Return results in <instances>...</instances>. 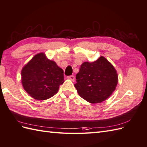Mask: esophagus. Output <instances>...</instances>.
Returning a JSON list of instances; mask_svg holds the SVG:
<instances>
[{
	"label": "esophagus",
	"mask_w": 147,
	"mask_h": 147,
	"mask_svg": "<svg viewBox=\"0 0 147 147\" xmlns=\"http://www.w3.org/2000/svg\"><path fill=\"white\" fill-rule=\"evenodd\" d=\"M68 78H69V79H70L71 80L74 81L75 80V76H70L68 77Z\"/></svg>",
	"instance_id": "esophagus-1"
}]
</instances>
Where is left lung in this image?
<instances>
[{
  "label": "left lung",
  "mask_w": 147,
  "mask_h": 147,
  "mask_svg": "<svg viewBox=\"0 0 147 147\" xmlns=\"http://www.w3.org/2000/svg\"><path fill=\"white\" fill-rule=\"evenodd\" d=\"M74 85L78 94L92 103L103 102L112 95L118 83L115 68L105 57H100L94 62H85L76 75Z\"/></svg>",
  "instance_id": "1"
}]
</instances>
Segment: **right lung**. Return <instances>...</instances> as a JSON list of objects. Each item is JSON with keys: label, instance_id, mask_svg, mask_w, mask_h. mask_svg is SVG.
Instances as JSON below:
<instances>
[{"label": "right lung", "instance_id": "obj_1", "mask_svg": "<svg viewBox=\"0 0 147 147\" xmlns=\"http://www.w3.org/2000/svg\"><path fill=\"white\" fill-rule=\"evenodd\" d=\"M21 74L24 90L38 100L52 97L63 83V70L43 53L35 55L23 68Z\"/></svg>", "mask_w": 147, "mask_h": 147}]
</instances>
